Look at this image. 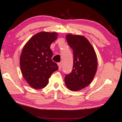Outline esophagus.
<instances>
[{"label":"esophagus","instance_id":"esophagus-1","mask_svg":"<svg viewBox=\"0 0 122 122\" xmlns=\"http://www.w3.org/2000/svg\"><path fill=\"white\" fill-rule=\"evenodd\" d=\"M57 65H58V66H59V69L61 70V67H62V63L61 62H59L57 63Z\"/></svg>","mask_w":122,"mask_h":122}]
</instances>
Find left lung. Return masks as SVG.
Masks as SVG:
<instances>
[{"instance_id": "obj_1", "label": "left lung", "mask_w": 122, "mask_h": 122, "mask_svg": "<svg viewBox=\"0 0 122 122\" xmlns=\"http://www.w3.org/2000/svg\"><path fill=\"white\" fill-rule=\"evenodd\" d=\"M68 44L73 52V66L71 72L65 76L66 86L71 91L80 90L92 81L97 68L95 51L88 40L83 36L68 34Z\"/></svg>"}]
</instances>
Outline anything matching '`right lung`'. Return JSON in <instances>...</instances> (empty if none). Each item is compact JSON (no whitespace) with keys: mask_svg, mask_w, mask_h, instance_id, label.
<instances>
[{"mask_svg":"<svg viewBox=\"0 0 122 122\" xmlns=\"http://www.w3.org/2000/svg\"><path fill=\"white\" fill-rule=\"evenodd\" d=\"M57 37L56 32H40L25 44L20 59L21 72L29 85L35 89L46 86L53 72L59 68L51 59L50 45Z\"/></svg>","mask_w":122,"mask_h":122,"instance_id":"1","label":"right lung"}]
</instances>
